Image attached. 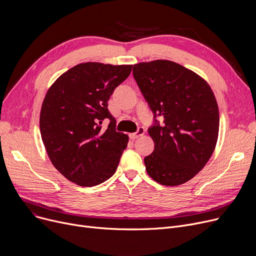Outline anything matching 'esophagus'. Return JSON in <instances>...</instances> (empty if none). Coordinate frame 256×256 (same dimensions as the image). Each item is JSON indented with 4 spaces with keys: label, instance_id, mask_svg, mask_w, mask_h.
<instances>
[{
    "label": "esophagus",
    "instance_id": "obj_1",
    "mask_svg": "<svg viewBox=\"0 0 256 256\" xmlns=\"http://www.w3.org/2000/svg\"><path fill=\"white\" fill-rule=\"evenodd\" d=\"M144 132H145V130H144L143 128H138V130H137L136 132L130 134V139H132V140H135V139H137V138H139V137L143 136V135H144Z\"/></svg>",
    "mask_w": 256,
    "mask_h": 256
}]
</instances>
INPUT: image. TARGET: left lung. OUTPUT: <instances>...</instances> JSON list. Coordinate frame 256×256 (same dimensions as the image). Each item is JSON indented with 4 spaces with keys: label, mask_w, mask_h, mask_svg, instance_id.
Listing matches in <instances>:
<instances>
[{
    "label": "left lung",
    "mask_w": 256,
    "mask_h": 256,
    "mask_svg": "<svg viewBox=\"0 0 256 256\" xmlns=\"http://www.w3.org/2000/svg\"><path fill=\"white\" fill-rule=\"evenodd\" d=\"M132 74L154 114L147 132L154 150L144 158L148 176L163 186H178L202 169L216 147L219 109L204 78L169 60L134 64ZM156 116L164 118L160 125Z\"/></svg>",
    "instance_id": "left-lung-1"
}]
</instances>
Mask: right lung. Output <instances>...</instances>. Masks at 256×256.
<instances>
[{"label": "right lung", "mask_w": 256, "mask_h": 256, "mask_svg": "<svg viewBox=\"0 0 256 256\" xmlns=\"http://www.w3.org/2000/svg\"><path fill=\"white\" fill-rule=\"evenodd\" d=\"M132 65L80 63L48 90L40 111V132L52 164L67 180L93 186L115 173L128 136L116 132L108 110L114 89ZM109 118L104 130L101 124Z\"/></svg>", "instance_id": "add662e5"}]
</instances>
